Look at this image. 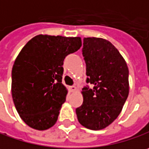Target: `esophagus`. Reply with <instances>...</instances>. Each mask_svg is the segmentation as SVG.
<instances>
[{"label":"esophagus","instance_id":"esophagus-1","mask_svg":"<svg viewBox=\"0 0 149 149\" xmlns=\"http://www.w3.org/2000/svg\"><path fill=\"white\" fill-rule=\"evenodd\" d=\"M76 89H77V88H76L75 86H72V87H70V88H69V90H70L71 92H75Z\"/></svg>","mask_w":149,"mask_h":149}]
</instances>
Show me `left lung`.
Wrapping results in <instances>:
<instances>
[{"label":"left lung","mask_w":149,"mask_h":149,"mask_svg":"<svg viewBox=\"0 0 149 149\" xmlns=\"http://www.w3.org/2000/svg\"><path fill=\"white\" fill-rule=\"evenodd\" d=\"M83 56L87 83L83 104L76 109L79 123L90 130H102L118 117L129 94V70L118 49L102 38H84Z\"/></svg>","instance_id":"1"}]
</instances>
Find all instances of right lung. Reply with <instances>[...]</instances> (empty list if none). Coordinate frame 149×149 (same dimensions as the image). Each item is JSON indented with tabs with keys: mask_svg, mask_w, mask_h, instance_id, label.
<instances>
[{
	"mask_svg": "<svg viewBox=\"0 0 149 149\" xmlns=\"http://www.w3.org/2000/svg\"><path fill=\"white\" fill-rule=\"evenodd\" d=\"M81 46L80 37L40 34L21 49L13 66L12 96L29 127L45 131L56 124L67 94L61 83L63 61Z\"/></svg>",
	"mask_w": 149,
	"mask_h": 149,
	"instance_id": "obj_1",
	"label": "right lung"
}]
</instances>
